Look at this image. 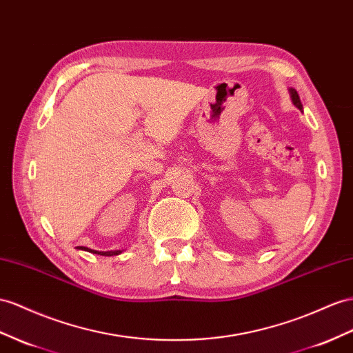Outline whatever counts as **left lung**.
Masks as SVG:
<instances>
[{
    "instance_id": "1",
    "label": "left lung",
    "mask_w": 353,
    "mask_h": 353,
    "mask_svg": "<svg viewBox=\"0 0 353 353\" xmlns=\"http://www.w3.org/2000/svg\"><path fill=\"white\" fill-rule=\"evenodd\" d=\"M289 95H291V99H292L294 105L298 108V110H301V112H303L301 99H300V97H298V92H296V90H295L294 88H289Z\"/></svg>"
}]
</instances>
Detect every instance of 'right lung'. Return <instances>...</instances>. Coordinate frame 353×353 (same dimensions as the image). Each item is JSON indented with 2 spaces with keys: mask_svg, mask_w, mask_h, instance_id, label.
Masks as SVG:
<instances>
[{
  "mask_svg": "<svg viewBox=\"0 0 353 353\" xmlns=\"http://www.w3.org/2000/svg\"><path fill=\"white\" fill-rule=\"evenodd\" d=\"M77 249L80 250H86V252H90V254H98V255H103V256H116V255H121L122 250H107V252H98V250H94V249H89V248H85V246H77Z\"/></svg>",
  "mask_w": 353,
  "mask_h": 353,
  "instance_id": "1",
  "label": "right lung"
}]
</instances>
